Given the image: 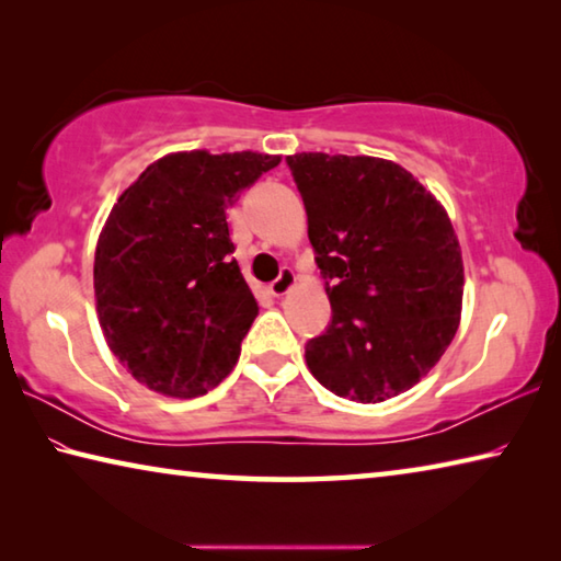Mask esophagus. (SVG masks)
I'll return each instance as SVG.
<instances>
[{"mask_svg": "<svg viewBox=\"0 0 561 561\" xmlns=\"http://www.w3.org/2000/svg\"><path fill=\"white\" fill-rule=\"evenodd\" d=\"M294 284H297V277H294V272L291 270H284L279 277L270 284V294H272V297H284V294H287L294 287Z\"/></svg>", "mask_w": 561, "mask_h": 561, "instance_id": "34e87169", "label": "esophagus"}]
</instances>
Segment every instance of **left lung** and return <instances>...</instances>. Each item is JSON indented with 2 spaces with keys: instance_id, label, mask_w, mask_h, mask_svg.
Segmentation results:
<instances>
[{
  "instance_id": "1",
  "label": "left lung",
  "mask_w": 561,
  "mask_h": 561,
  "mask_svg": "<svg viewBox=\"0 0 561 561\" xmlns=\"http://www.w3.org/2000/svg\"><path fill=\"white\" fill-rule=\"evenodd\" d=\"M327 282L331 324L307 366L331 393L381 403L438 364L462 311V254L445 207L393 160L287 156Z\"/></svg>"
}]
</instances>
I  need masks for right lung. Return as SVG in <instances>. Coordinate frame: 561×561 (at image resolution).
I'll return each instance as SVG.
<instances>
[{
  "label": "right lung",
  "instance_id": "1",
  "mask_svg": "<svg viewBox=\"0 0 561 561\" xmlns=\"http://www.w3.org/2000/svg\"><path fill=\"white\" fill-rule=\"evenodd\" d=\"M279 160L252 150L168 153L113 205L93 262L99 324L150 391L195 398L234 368L260 307L230 257L227 210Z\"/></svg>",
  "mask_w": 561,
  "mask_h": 561
}]
</instances>
